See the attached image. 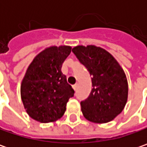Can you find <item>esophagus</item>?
<instances>
[{
	"label": "esophagus",
	"mask_w": 147,
	"mask_h": 147,
	"mask_svg": "<svg viewBox=\"0 0 147 147\" xmlns=\"http://www.w3.org/2000/svg\"><path fill=\"white\" fill-rule=\"evenodd\" d=\"M73 88H74V91H76L77 88H78V84H74V85H73Z\"/></svg>",
	"instance_id": "1"
}]
</instances>
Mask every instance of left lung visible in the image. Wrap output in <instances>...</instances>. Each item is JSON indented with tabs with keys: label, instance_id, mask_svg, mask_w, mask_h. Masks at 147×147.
I'll list each match as a JSON object with an SVG mask.
<instances>
[{
	"label": "left lung",
	"instance_id": "left-lung-1",
	"mask_svg": "<svg viewBox=\"0 0 147 147\" xmlns=\"http://www.w3.org/2000/svg\"><path fill=\"white\" fill-rule=\"evenodd\" d=\"M72 51L92 76L93 88L88 98L81 101L82 115L96 123L113 120L127 103L128 85L124 71L114 56L101 47L77 46Z\"/></svg>",
	"mask_w": 147,
	"mask_h": 147
}]
</instances>
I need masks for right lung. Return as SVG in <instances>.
Wrapping results in <instances>:
<instances>
[{
    "mask_svg": "<svg viewBox=\"0 0 147 147\" xmlns=\"http://www.w3.org/2000/svg\"><path fill=\"white\" fill-rule=\"evenodd\" d=\"M71 47H50L37 55L26 71L20 93L24 109L40 123L55 122L64 115L74 91L61 72Z\"/></svg>",
    "mask_w": 147,
    "mask_h": 147,
    "instance_id": "right-lung-1",
    "label": "right lung"
}]
</instances>
